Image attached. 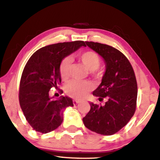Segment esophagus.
Here are the masks:
<instances>
[{"label":"esophagus","instance_id":"1","mask_svg":"<svg viewBox=\"0 0 160 160\" xmlns=\"http://www.w3.org/2000/svg\"><path fill=\"white\" fill-rule=\"evenodd\" d=\"M79 103H80V101L79 100H73V104L74 105V106H77V105H78Z\"/></svg>","mask_w":160,"mask_h":160}]
</instances>
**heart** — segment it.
<instances>
[{"label":"heart","mask_w":160,"mask_h":160,"mask_svg":"<svg viewBox=\"0 0 160 160\" xmlns=\"http://www.w3.org/2000/svg\"><path fill=\"white\" fill-rule=\"evenodd\" d=\"M78 59L81 61L93 75H98L100 71L101 60L98 54L92 51L83 52L78 55ZM72 60L69 57H66L60 64V74L62 80H67L70 77V71L72 68ZM93 88V85L88 81L72 80L65 86V92L68 96L76 99L82 100L86 98Z\"/></svg>","instance_id":"heart-1"}]
</instances>
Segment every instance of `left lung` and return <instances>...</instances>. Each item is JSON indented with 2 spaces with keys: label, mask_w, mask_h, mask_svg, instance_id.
<instances>
[{
  "label": "left lung",
  "mask_w": 160,
  "mask_h": 160,
  "mask_svg": "<svg viewBox=\"0 0 160 160\" xmlns=\"http://www.w3.org/2000/svg\"><path fill=\"white\" fill-rule=\"evenodd\" d=\"M102 58L106 66L102 81L93 95L104 106L90 102L89 112L83 117L85 126L102 135H112L129 122L136 110L137 84L134 72L126 57L106 44L86 42Z\"/></svg>",
  "instance_id": "obj_1"
}]
</instances>
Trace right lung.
<instances>
[{"label":"right lung","instance_id":"right-lung-1","mask_svg":"<svg viewBox=\"0 0 160 160\" xmlns=\"http://www.w3.org/2000/svg\"><path fill=\"white\" fill-rule=\"evenodd\" d=\"M86 42L74 41L46 46L31 56L26 64L20 83L19 101L24 116L36 131L46 134L55 130L63 120V110L74 106L68 97L53 100L51 88L61 82L60 64Z\"/></svg>","mask_w":160,"mask_h":160}]
</instances>
